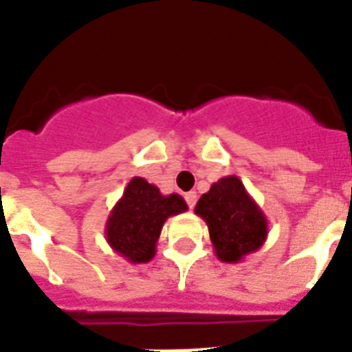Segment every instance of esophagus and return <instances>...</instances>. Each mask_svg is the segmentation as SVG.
<instances>
[{
	"mask_svg": "<svg viewBox=\"0 0 352 352\" xmlns=\"http://www.w3.org/2000/svg\"><path fill=\"white\" fill-rule=\"evenodd\" d=\"M184 199H186L188 206H190V208H193V206H195V203H197V192L184 193Z\"/></svg>",
	"mask_w": 352,
	"mask_h": 352,
	"instance_id": "1",
	"label": "esophagus"
}]
</instances>
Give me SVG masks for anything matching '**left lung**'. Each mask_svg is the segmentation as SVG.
<instances>
[{
	"label": "left lung",
	"mask_w": 352,
	"mask_h": 352,
	"mask_svg": "<svg viewBox=\"0 0 352 352\" xmlns=\"http://www.w3.org/2000/svg\"><path fill=\"white\" fill-rule=\"evenodd\" d=\"M195 214L208 225L215 256L221 261H243L267 241V217L237 175L214 182L195 204Z\"/></svg>",
	"instance_id": "1"
}]
</instances>
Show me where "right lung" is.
I'll return each mask as SVG.
<instances>
[{"label":"right lung","mask_w":352,"mask_h":352,"mask_svg":"<svg viewBox=\"0 0 352 352\" xmlns=\"http://www.w3.org/2000/svg\"><path fill=\"white\" fill-rule=\"evenodd\" d=\"M186 210L188 204L181 195H162L155 184L142 177H133L107 217L106 239L126 261L148 263L157 252L166 219Z\"/></svg>","instance_id":"1"}]
</instances>
